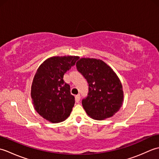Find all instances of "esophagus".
Segmentation results:
<instances>
[{"mask_svg": "<svg viewBox=\"0 0 159 159\" xmlns=\"http://www.w3.org/2000/svg\"><path fill=\"white\" fill-rule=\"evenodd\" d=\"M80 99V96L79 95V94H78V95H76V96H75V100H76V102L77 103L79 102Z\"/></svg>", "mask_w": 159, "mask_h": 159, "instance_id": "34e87169", "label": "esophagus"}]
</instances>
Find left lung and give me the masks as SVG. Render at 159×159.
Wrapping results in <instances>:
<instances>
[{"mask_svg": "<svg viewBox=\"0 0 159 159\" xmlns=\"http://www.w3.org/2000/svg\"><path fill=\"white\" fill-rule=\"evenodd\" d=\"M76 66L89 84L87 96L82 100L87 114L98 120L112 117L124 99L122 85L116 74L100 59L82 58Z\"/></svg>", "mask_w": 159, "mask_h": 159, "instance_id": "left-lung-1", "label": "left lung"}]
</instances>
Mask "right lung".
<instances>
[{
  "label": "right lung",
  "instance_id": "1",
  "mask_svg": "<svg viewBox=\"0 0 159 159\" xmlns=\"http://www.w3.org/2000/svg\"><path fill=\"white\" fill-rule=\"evenodd\" d=\"M79 59L76 56L52 57L37 70L31 86L33 104L37 112L50 122L65 120L72 110L75 98L63 75Z\"/></svg>",
  "mask_w": 159,
  "mask_h": 159
}]
</instances>
